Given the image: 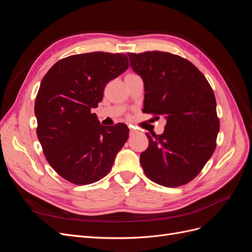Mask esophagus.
Returning a JSON list of instances; mask_svg holds the SVG:
<instances>
[{
  "label": "esophagus",
  "instance_id": "34e87169",
  "mask_svg": "<svg viewBox=\"0 0 252 252\" xmlns=\"http://www.w3.org/2000/svg\"><path fill=\"white\" fill-rule=\"evenodd\" d=\"M129 129H130V135H134L136 133V131L134 130V129L131 126H129Z\"/></svg>",
  "mask_w": 252,
  "mask_h": 252
}]
</instances>
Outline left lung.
<instances>
[{"mask_svg": "<svg viewBox=\"0 0 252 252\" xmlns=\"http://www.w3.org/2000/svg\"><path fill=\"white\" fill-rule=\"evenodd\" d=\"M128 57L144 81L143 111L167 119L163 134L146 133L149 146L140 156L143 170L158 185H185L217 147L220 121L213 90L204 74L180 56L145 51Z\"/></svg>", "mask_w": 252, "mask_h": 252, "instance_id": "obj_1", "label": "left lung"}]
</instances>
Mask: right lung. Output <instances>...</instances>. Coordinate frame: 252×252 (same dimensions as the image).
I'll list each match as a JSON object with an SVG mask.
<instances>
[{
  "mask_svg": "<svg viewBox=\"0 0 252 252\" xmlns=\"http://www.w3.org/2000/svg\"><path fill=\"white\" fill-rule=\"evenodd\" d=\"M128 66L124 53L73 55L58 61L41 82L34 103L37 139L49 165L74 185L107 175L128 139L125 124L103 126L91 112L106 84Z\"/></svg>",
  "mask_w": 252,
  "mask_h": 252,
  "instance_id": "right-lung-1",
  "label": "right lung"
}]
</instances>
